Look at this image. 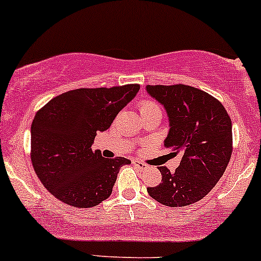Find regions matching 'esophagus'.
I'll return each mask as SVG.
<instances>
[{
    "instance_id": "esophagus-1",
    "label": "esophagus",
    "mask_w": 261,
    "mask_h": 261,
    "mask_svg": "<svg viewBox=\"0 0 261 261\" xmlns=\"http://www.w3.org/2000/svg\"><path fill=\"white\" fill-rule=\"evenodd\" d=\"M133 165L135 166V167H137L139 168V170H146V168H147V165H145V163H142V162H140V161H133Z\"/></svg>"
}]
</instances>
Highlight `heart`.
I'll use <instances>...</instances> for the list:
<instances>
[{"label": "heart", "mask_w": 261, "mask_h": 261, "mask_svg": "<svg viewBox=\"0 0 261 261\" xmlns=\"http://www.w3.org/2000/svg\"><path fill=\"white\" fill-rule=\"evenodd\" d=\"M140 113L142 116L151 115V114H161V108L152 100H144L140 102Z\"/></svg>", "instance_id": "b5f03b06"}]
</instances>
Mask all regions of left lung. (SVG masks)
<instances>
[{
	"label": "left lung",
	"mask_w": 261,
	"mask_h": 261,
	"mask_svg": "<svg viewBox=\"0 0 261 261\" xmlns=\"http://www.w3.org/2000/svg\"><path fill=\"white\" fill-rule=\"evenodd\" d=\"M168 117L165 147L181 153L174 172L160 167L162 181L147 192L167 207H185L210 193L231 156V121L224 107L210 94L190 85H147Z\"/></svg>",
	"instance_id": "left-lung-1"
}]
</instances>
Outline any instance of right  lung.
Wrapping results in <instances>:
<instances>
[{
  "instance_id": "right-lung-1",
  "label": "right lung",
  "mask_w": 261,
  "mask_h": 261,
  "mask_svg": "<svg viewBox=\"0 0 261 261\" xmlns=\"http://www.w3.org/2000/svg\"><path fill=\"white\" fill-rule=\"evenodd\" d=\"M139 90L137 84L76 89L53 98L36 114L31 159L38 178L56 198L90 208L110 197L120 168L131 161L105 159L91 145Z\"/></svg>"
}]
</instances>
